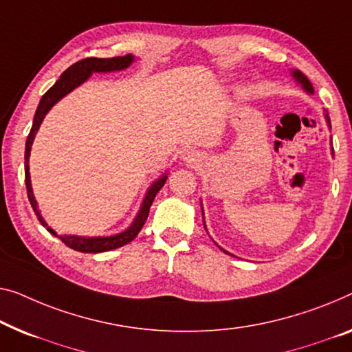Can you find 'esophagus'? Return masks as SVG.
Segmentation results:
<instances>
[{
  "label": "esophagus",
  "mask_w": 352,
  "mask_h": 352,
  "mask_svg": "<svg viewBox=\"0 0 352 352\" xmlns=\"http://www.w3.org/2000/svg\"><path fill=\"white\" fill-rule=\"evenodd\" d=\"M194 156H196V153H194V150H191V148H183L180 151V158L183 161H192Z\"/></svg>",
  "instance_id": "1"
}]
</instances>
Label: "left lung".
Listing matches in <instances>:
<instances>
[{
	"label": "left lung",
	"instance_id": "1",
	"mask_svg": "<svg viewBox=\"0 0 352 352\" xmlns=\"http://www.w3.org/2000/svg\"><path fill=\"white\" fill-rule=\"evenodd\" d=\"M291 76H292V78L294 80H296L298 85L302 87V90L305 91V93H308V94H313L314 93V90H313V85H311V82L308 80V77L303 74L302 71H298V69H291ZM324 118H326V123H327V128H329V131L332 129V126H330V118H329V112L326 109H324ZM330 145H332V138H330ZM330 150H332V155H333V146H330ZM201 208H202V221H204V228H206V230H207V226H206V218H204V207H202V202H201ZM207 234H208V230H207ZM217 243V242H214ZM218 245V243H217ZM219 250L223 251V253H226V254H230L229 251H226V250H223L221 246H218ZM232 256V254H230Z\"/></svg>",
	"mask_w": 352,
	"mask_h": 352
}]
</instances>
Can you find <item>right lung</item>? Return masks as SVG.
Here are the masks:
<instances>
[{
  "instance_id": "1",
  "label": "right lung",
  "mask_w": 352,
  "mask_h": 352,
  "mask_svg": "<svg viewBox=\"0 0 352 352\" xmlns=\"http://www.w3.org/2000/svg\"><path fill=\"white\" fill-rule=\"evenodd\" d=\"M134 60L135 58L133 54L124 55V56H115V58H85L67 67V69L60 76L58 80L55 82V85L41 98V102L34 113L33 126H31L28 139H26L25 183H26V192H28L31 207H33L36 217H38L42 226L47 228V230H49L52 235L58 237L61 242L69 246V248L80 251V253H102V251H110V250L120 248V246L129 243L131 240L138 237V234L140 232V229H142V226L146 221V217H148L150 207L155 201L156 192L164 186V183L167 180V172H164L160 178H156V180L151 183V186L145 192L144 201L140 204V208L138 214H135V218L133 219V223H131L124 230H122V232L113 234V235H102V237L101 235H98V237H85V235H67V234L58 235L49 226V224L45 223V219L42 218V214L38 208V201H36L33 194V186H31V175H30L31 145L34 142V138L41 128V123L44 122L45 115L49 113V110L54 107L60 99L65 98L66 94H69L71 91H74L77 87L82 85V83H85L88 78L91 77V74H94V72H113V71L128 69V67L134 63Z\"/></svg>"
}]
</instances>
